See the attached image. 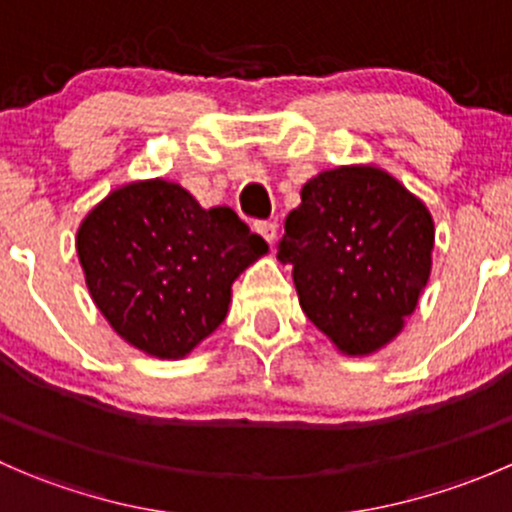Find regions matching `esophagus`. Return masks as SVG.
<instances>
[{"mask_svg":"<svg viewBox=\"0 0 512 512\" xmlns=\"http://www.w3.org/2000/svg\"><path fill=\"white\" fill-rule=\"evenodd\" d=\"M255 230L260 232V235L265 237L270 245H275V240H277V225L275 223H255Z\"/></svg>","mask_w":512,"mask_h":512,"instance_id":"34e87169","label":"esophagus"}]
</instances>
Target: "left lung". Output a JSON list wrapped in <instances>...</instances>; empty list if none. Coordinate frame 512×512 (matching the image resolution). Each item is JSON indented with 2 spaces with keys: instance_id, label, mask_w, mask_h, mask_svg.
I'll return each instance as SVG.
<instances>
[{
  "instance_id": "left-lung-1",
  "label": "left lung",
  "mask_w": 512,
  "mask_h": 512,
  "mask_svg": "<svg viewBox=\"0 0 512 512\" xmlns=\"http://www.w3.org/2000/svg\"><path fill=\"white\" fill-rule=\"evenodd\" d=\"M287 215L277 260L299 304L344 356H371L414 314L433 267L426 203L384 168L337 165L309 178Z\"/></svg>"
}]
</instances>
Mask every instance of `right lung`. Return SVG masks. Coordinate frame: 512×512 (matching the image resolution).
Masks as SVG:
<instances>
[{"label": "right lung", "instance_id": "right-lung-1", "mask_svg": "<svg viewBox=\"0 0 512 512\" xmlns=\"http://www.w3.org/2000/svg\"><path fill=\"white\" fill-rule=\"evenodd\" d=\"M267 250L235 210H205L165 178L118 185L76 230L98 312L156 359H185L208 339L225 322L232 282Z\"/></svg>", "mask_w": 512, "mask_h": 512}]
</instances>
